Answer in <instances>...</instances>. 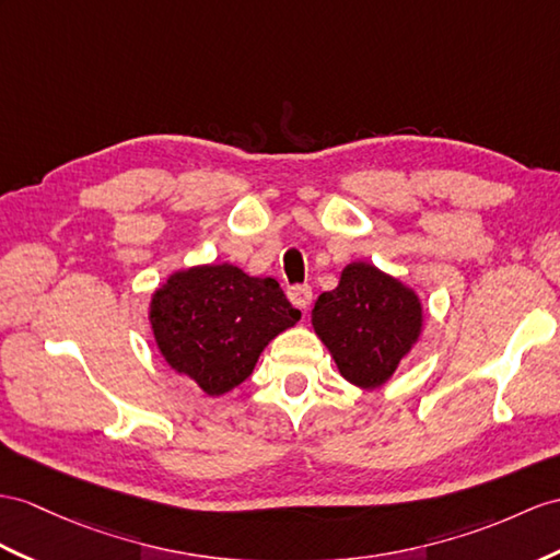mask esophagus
<instances>
[{
  "label": "esophagus",
  "instance_id": "1",
  "mask_svg": "<svg viewBox=\"0 0 560 560\" xmlns=\"http://www.w3.org/2000/svg\"><path fill=\"white\" fill-rule=\"evenodd\" d=\"M288 296H290V302H292L299 311H306V308L311 306L313 292H311L308 284H296V288H290Z\"/></svg>",
  "mask_w": 560,
  "mask_h": 560
}]
</instances>
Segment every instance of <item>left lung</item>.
<instances>
[{
  "label": "left lung",
  "instance_id": "1",
  "mask_svg": "<svg viewBox=\"0 0 560 560\" xmlns=\"http://www.w3.org/2000/svg\"><path fill=\"white\" fill-rule=\"evenodd\" d=\"M311 325L337 371L361 389L383 387L411 353L425 325L418 292L373 264H349L332 292H323Z\"/></svg>",
  "mask_w": 560,
  "mask_h": 560
}]
</instances>
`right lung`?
Here are the masks:
<instances>
[{"label":"right lung","mask_w":560,"mask_h":560,"mask_svg":"<svg viewBox=\"0 0 560 560\" xmlns=\"http://www.w3.org/2000/svg\"><path fill=\"white\" fill-rule=\"evenodd\" d=\"M147 318L163 361L203 394L221 397L252 375L270 339L302 313L278 280L247 276L233 264H199L159 284Z\"/></svg>","instance_id":"obj_1"}]
</instances>
